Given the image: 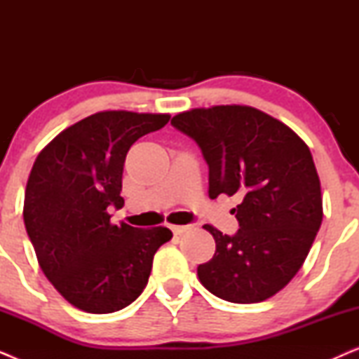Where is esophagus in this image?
<instances>
[{"label":"esophagus","mask_w":359,"mask_h":359,"mask_svg":"<svg viewBox=\"0 0 359 359\" xmlns=\"http://www.w3.org/2000/svg\"><path fill=\"white\" fill-rule=\"evenodd\" d=\"M170 229L175 235H181V233L188 232V230L191 229V225H170Z\"/></svg>","instance_id":"obj_1"}]
</instances>
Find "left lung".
I'll return each instance as SVG.
<instances>
[{"label": "left lung", "instance_id": "8db88e82", "mask_svg": "<svg viewBox=\"0 0 359 359\" xmlns=\"http://www.w3.org/2000/svg\"><path fill=\"white\" fill-rule=\"evenodd\" d=\"M171 126L199 145L209 198L238 194V232L204 225L215 253L199 264L203 286L224 301L253 304L281 291L306 262L320 229V180L311 150L281 121L250 106L180 112Z\"/></svg>", "mask_w": 359, "mask_h": 359}]
</instances>
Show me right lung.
<instances>
[{
	"label": "right lung",
	"instance_id": "add662e5",
	"mask_svg": "<svg viewBox=\"0 0 359 359\" xmlns=\"http://www.w3.org/2000/svg\"><path fill=\"white\" fill-rule=\"evenodd\" d=\"M170 114L102 111L62 130L37 155L24 194V224L39 264L72 306L111 313L144 291L170 229L111 224L121 209L122 171L135 140Z\"/></svg>",
	"mask_w": 359,
	"mask_h": 359
}]
</instances>
